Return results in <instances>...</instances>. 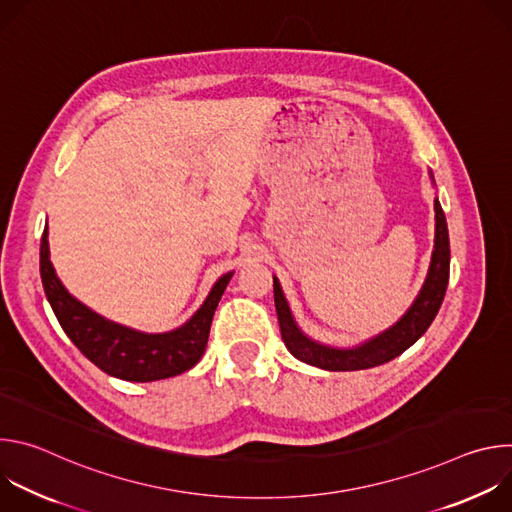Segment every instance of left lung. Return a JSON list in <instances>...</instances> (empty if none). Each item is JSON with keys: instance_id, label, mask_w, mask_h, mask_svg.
I'll return each instance as SVG.
<instances>
[{"instance_id": "left-lung-1", "label": "left lung", "mask_w": 512, "mask_h": 512, "mask_svg": "<svg viewBox=\"0 0 512 512\" xmlns=\"http://www.w3.org/2000/svg\"><path fill=\"white\" fill-rule=\"evenodd\" d=\"M429 180L435 186L433 172L429 170ZM435 210V237H433V251L427 267L425 281L415 296L413 304L407 312L387 330L379 332L377 336L364 340L356 346H330L310 338L296 322L294 314L289 310V304L283 296V289L279 279L273 275V298L277 320L281 328V338L287 350L294 354L298 360L312 364V367L324 371H364L379 367L399 354H403L409 346H413L433 322L437 310H440L448 277H450V237H448V223L446 214L442 210L440 200H433Z\"/></svg>"}]
</instances>
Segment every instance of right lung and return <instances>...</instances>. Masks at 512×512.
<instances>
[{
  "instance_id": "1",
  "label": "right lung",
  "mask_w": 512,
  "mask_h": 512,
  "mask_svg": "<svg viewBox=\"0 0 512 512\" xmlns=\"http://www.w3.org/2000/svg\"><path fill=\"white\" fill-rule=\"evenodd\" d=\"M235 271L218 277L202 306L182 326L150 334L103 318L68 294L58 279L48 247V227L40 243V277L46 298L66 336L103 373L131 381L152 383L176 377L202 358L214 310Z\"/></svg>"
}]
</instances>
